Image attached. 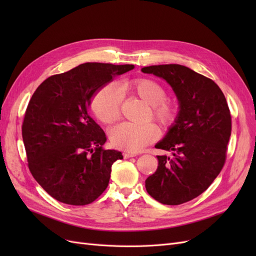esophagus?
<instances>
[{"label": "esophagus", "instance_id": "esophagus-1", "mask_svg": "<svg viewBox=\"0 0 256 256\" xmlns=\"http://www.w3.org/2000/svg\"><path fill=\"white\" fill-rule=\"evenodd\" d=\"M136 154L134 152H124V158H125V159L132 158V157H136Z\"/></svg>", "mask_w": 256, "mask_h": 256}]
</instances>
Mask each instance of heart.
<instances>
[{
    "label": "heart",
    "mask_w": 256,
    "mask_h": 256,
    "mask_svg": "<svg viewBox=\"0 0 256 256\" xmlns=\"http://www.w3.org/2000/svg\"><path fill=\"white\" fill-rule=\"evenodd\" d=\"M122 92H132L150 106L152 114L161 125L170 126L175 122L177 109L173 102L166 100V92L162 85L150 79H134L122 81L120 88L114 85L99 90L92 100V111L98 120L111 125L120 118V104ZM159 136V129L154 122L134 125L122 122L111 130L112 144L120 150L138 152L154 142Z\"/></svg>",
    "instance_id": "b5f03b06"
}]
</instances>
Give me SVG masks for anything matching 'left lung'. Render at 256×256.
Wrapping results in <instances>:
<instances>
[{
  "mask_svg": "<svg viewBox=\"0 0 256 256\" xmlns=\"http://www.w3.org/2000/svg\"><path fill=\"white\" fill-rule=\"evenodd\" d=\"M164 79L180 102V112L156 148L173 156H157V171L145 180L148 194L166 205H180L198 196L226 164L232 118L226 99L212 79L178 65L142 68Z\"/></svg>",
  "mask_w": 256,
  "mask_h": 256,
  "instance_id": "obj_1",
  "label": "left lung"
}]
</instances>
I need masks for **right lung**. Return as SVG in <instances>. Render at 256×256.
Instances as JSON below:
<instances>
[{"instance_id":"1","label":"right lung","mask_w":256,"mask_h":256,"mask_svg":"<svg viewBox=\"0 0 256 256\" xmlns=\"http://www.w3.org/2000/svg\"><path fill=\"white\" fill-rule=\"evenodd\" d=\"M134 65L84 63L46 79L30 98L22 124L28 168L58 202L83 206L109 184L111 168L122 159L104 150L106 134L88 114L90 100Z\"/></svg>"}]
</instances>
